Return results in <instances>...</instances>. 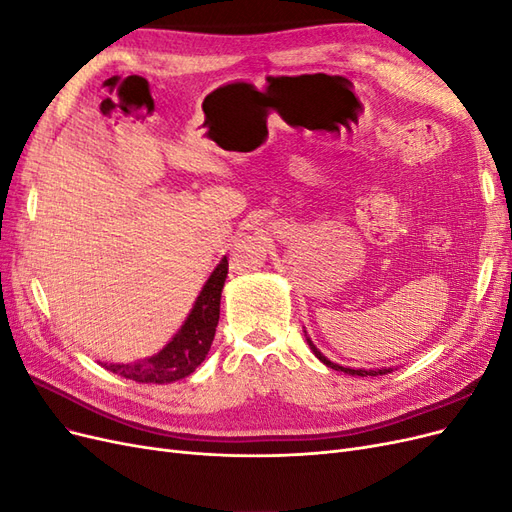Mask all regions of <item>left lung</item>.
Instances as JSON below:
<instances>
[{
  "mask_svg": "<svg viewBox=\"0 0 512 512\" xmlns=\"http://www.w3.org/2000/svg\"><path fill=\"white\" fill-rule=\"evenodd\" d=\"M305 337H307V333H305ZM307 344H309V348H312V352L318 356V359H320L324 365L331 367V369H335V371H344V374H350V376H361V378H365V376H384V374H391V371H393V367H380V369H352V367L337 365V363L329 361L327 356H324V354L314 346V342H312V339H309V337H307Z\"/></svg>",
  "mask_w": 512,
  "mask_h": 512,
  "instance_id": "left-lung-1",
  "label": "left lung"
}]
</instances>
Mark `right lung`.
Returning a JSON list of instances; mask_svg holds the SVG:
<instances>
[{
    "label": "right lung",
    "mask_w": 512,
    "mask_h": 512,
    "mask_svg": "<svg viewBox=\"0 0 512 512\" xmlns=\"http://www.w3.org/2000/svg\"><path fill=\"white\" fill-rule=\"evenodd\" d=\"M226 275L228 260L224 256L220 265L209 275L203 290H200L192 312L181 324V329L158 354L136 363H104L102 367L128 380L147 384H168L190 376L205 361L213 344L215 327H218L220 320V299Z\"/></svg>",
    "instance_id": "1"
}]
</instances>
